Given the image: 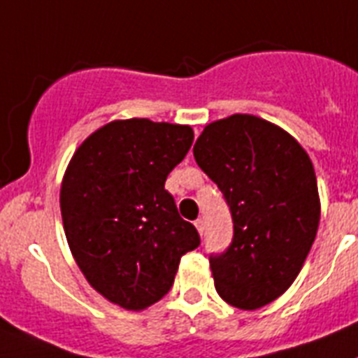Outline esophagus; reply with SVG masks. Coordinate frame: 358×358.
<instances>
[{
    "label": "esophagus",
    "mask_w": 358,
    "mask_h": 358,
    "mask_svg": "<svg viewBox=\"0 0 358 358\" xmlns=\"http://www.w3.org/2000/svg\"><path fill=\"white\" fill-rule=\"evenodd\" d=\"M194 227H196L198 233L202 235V233H203V220H202V218H198V220L194 222Z\"/></svg>",
    "instance_id": "esophagus-1"
}]
</instances>
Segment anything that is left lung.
Segmentation results:
<instances>
[{
    "mask_svg": "<svg viewBox=\"0 0 358 358\" xmlns=\"http://www.w3.org/2000/svg\"><path fill=\"white\" fill-rule=\"evenodd\" d=\"M233 216V242L209 258L218 295L238 309L269 304L295 282L317 236L313 164L287 131L253 114L206 125L193 147Z\"/></svg>",
    "mask_w": 358,
    "mask_h": 358,
    "instance_id": "left-lung-1",
    "label": "left lung"
}]
</instances>
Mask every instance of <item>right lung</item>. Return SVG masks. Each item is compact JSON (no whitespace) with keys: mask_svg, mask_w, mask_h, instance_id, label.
<instances>
[{"mask_svg":"<svg viewBox=\"0 0 358 358\" xmlns=\"http://www.w3.org/2000/svg\"><path fill=\"white\" fill-rule=\"evenodd\" d=\"M193 138L189 125L114 120L83 140L63 174L59 207L72 257L103 299L127 311L167 295L180 258L200 245L164 187Z\"/></svg>","mask_w":358,"mask_h":358,"instance_id":"1","label":"right lung"}]
</instances>
